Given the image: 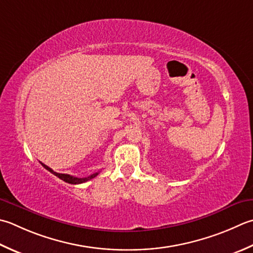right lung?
Returning <instances> with one entry per match:
<instances>
[{
	"label": "right lung",
	"mask_w": 253,
	"mask_h": 253,
	"mask_svg": "<svg viewBox=\"0 0 253 253\" xmlns=\"http://www.w3.org/2000/svg\"><path fill=\"white\" fill-rule=\"evenodd\" d=\"M41 163H42V162H41ZM42 166L44 168V169L48 170L49 172H51L52 174L58 176L60 180L64 181V182H67V183H70V184H80V183H84V182H86V181H88V180L93 179V177H95V176L98 174V172H95V173H93V174H91L90 176H86V177H77V176H72V175H69V174H63V173H57V172H54L52 169H50V168L47 167L46 165H43V163H42Z\"/></svg>",
	"instance_id": "obj_1"
}]
</instances>
